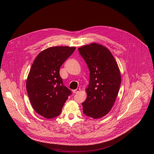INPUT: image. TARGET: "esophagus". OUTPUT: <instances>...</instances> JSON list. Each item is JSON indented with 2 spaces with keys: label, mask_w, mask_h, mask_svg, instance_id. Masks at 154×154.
Returning <instances> with one entry per match:
<instances>
[{
  "label": "esophagus",
  "mask_w": 154,
  "mask_h": 154,
  "mask_svg": "<svg viewBox=\"0 0 154 154\" xmlns=\"http://www.w3.org/2000/svg\"><path fill=\"white\" fill-rule=\"evenodd\" d=\"M81 90H80V88H76V89H75V90H73V92L74 94H77V93H78V92L80 91Z\"/></svg>",
  "instance_id": "esophagus-1"
}]
</instances>
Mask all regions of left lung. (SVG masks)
I'll return each instance as SVG.
<instances>
[{
	"label": "left lung",
	"mask_w": 154,
	"mask_h": 154,
	"mask_svg": "<svg viewBox=\"0 0 154 154\" xmlns=\"http://www.w3.org/2000/svg\"><path fill=\"white\" fill-rule=\"evenodd\" d=\"M90 70L85 88L87 98L82 103L83 112L94 119L106 115L112 108L121 82L118 66L105 46L91 43L78 48Z\"/></svg>",
	"instance_id": "1"
}]
</instances>
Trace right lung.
<instances>
[{"instance_id":"add662e5","label":"right lung","mask_w":154,"mask_h":154,"mask_svg":"<svg viewBox=\"0 0 154 154\" xmlns=\"http://www.w3.org/2000/svg\"><path fill=\"white\" fill-rule=\"evenodd\" d=\"M75 49L68 46L49 47L39 53L30 69L27 94L35 112L45 118L58 116L72 94L63 84L59 69Z\"/></svg>"}]
</instances>
